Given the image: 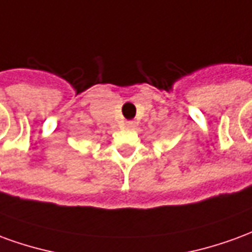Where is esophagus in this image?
Here are the masks:
<instances>
[{"label": "esophagus", "instance_id": "esophagus-1", "mask_svg": "<svg viewBox=\"0 0 252 252\" xmlns=\"http://www.w3.org/2000/svg\"><path fill=\"white\" fill-rule=\"evenodd\" d=\"M126 126L128 128V129H132V128H135V126H136V123H135V121H126Z\"/></svg>", "mask_w": 252, "mask_h": 252}]
</instances>
